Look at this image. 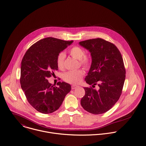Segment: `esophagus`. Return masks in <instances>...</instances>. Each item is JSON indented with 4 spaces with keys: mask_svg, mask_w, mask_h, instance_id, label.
Segmentation results:
<instances>
[{
    "mask_svg": "<svg viewBox=\"0 0 146 146\" xmlns=\"http://www.w3.org/2000/svg\"><path fill=\"white\" fill-rule=\"evenodd\" d=\"M78 87V86H77V85H72V89H75Z\"/></svg>",
    "mask_w": 146,
    "mask_h": 146,
    "instance_id": "34e87169",
    "label": "esophagus"
}]
</instances>
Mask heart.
Masks as SVG:
<instances>
[{
	"instance_id": "b5f03b06",
	"label": "heart",
	"mask_w": 146,
	"mask_h": 146,
	"mask_svg": "<svg viewBox=\"0 0 146 146\" xmlns=\"http://www.w3.org/2000/svg\"><path fill=\"white\" fill-rule=\"evenodd\" d=\"M70 55L73 58L80 60L81 65L87 68L91 64L90 58L85 55V52L82 48L78 46H74L72 47L69 51ZM65 58V54L64 52L60 53L56 58V65L57 68L60 70L64 69V60ZM85 74L82 70H78L76 71H70L66 73L64 76V79L67 82L72 84H77L80 83Z\"/></svg>"
}]
</instances>
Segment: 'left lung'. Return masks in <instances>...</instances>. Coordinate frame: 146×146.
<instances>
[{"label": "left lung", "mask_w": 146, "mask_h": 146, "mask_svg": "<svg viewBox=\"0 0 146 146\" xmlns=\"http://www.w3.org/2000/svg\"><path fill=\"white\" fill-rule=\"evenodd\" d=\"M79 44L89 50L92 57L85 80L92 87H84L81 106L92 114L104 113L115 104L122 92L125 69L121 54L114 44L102 38L81 41ZM95 85L98 90L94 89Z\"/></svg>", "instance_id": "obj_1"}]
</instances>
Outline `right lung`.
Segmentation results:
<instances>
[{
	"label": "right lung",
	"mask_w": 146,
	"mask_h": 146,
	"mask_svg": "<svg viewBox=\"0 0 146 146\" xmlns=\"http://www.w3.org/2000/svg\"><path fill=\"white\" fill-rule=\"evenodd\" d=\"M73 40L47 37L33 44L26 52L21 62L20 82L30 104L39 112L52 113L61 106L71 86L58 82L56 86L48 82L47 78L58 70V54Z\"/></svg>",
	"instance_id": "add662e5"
}]
</instances>
